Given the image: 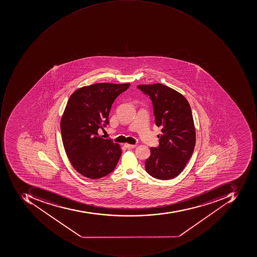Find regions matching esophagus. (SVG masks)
I'll return each mask as SVG.
<instances>
[{
	"mask_svg": "<svg viewBox=\"0 0 257 257\" xmlns=\"http://www.w3.org/2000/svg\"><path fill=\"white\" fill-rule=\"evenodd\" d=\"M124 146L126 147V148H134L136 147V145H130V144H124Z\"/></svg>",
	"mask_w": 257,
	"mask_h": 257,
	"instance_id": "esophagus-1",
	"label": "esophagus"
}]
</instances>
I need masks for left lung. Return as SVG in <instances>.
I'll return each instance as SVG.
<instances>
[{
    "label": "left lung",
    "mask_w": 257,
    "mask_h": 257,
    "mask_svg": "<svg viewBox=\"0 0 257 257\" xmlns=\"http://www.w3.org/2000/svg\"><path fill=\"white\" fill-rule=\"evenodd\" d=\"M152 101L155 122L161 126L159 146L151 148L145 169L153 178L169 180L183 171L193 154L195 128L191 106L183 95L163 84L139 85Z\"/></svg>",
    "instance_id": "left-lung-1"
}]
</instances>
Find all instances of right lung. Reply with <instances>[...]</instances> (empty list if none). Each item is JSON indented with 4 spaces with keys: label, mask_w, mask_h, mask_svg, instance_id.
Wrapping results in <instances>:
<instances>
[{
    "label": "right lung",
    "mask_w": 257,
    "mask_h": 257,
    "mask_svg": "<svg viewBox=\"0 0 257 257\" xmlns=\"http://www.w3.org/2000/svg\"><path fill=\"white\" fill-rule=\"evenodd\" d=\"M130 86L100 82L79 88L69 97L61 119V134L71 165L82 176L98 179L116 168L120 146L99 136L98 130L109 123L112 103Z\"/></svg>",
    "instance_id": "obj_1"
}]
</instances>
